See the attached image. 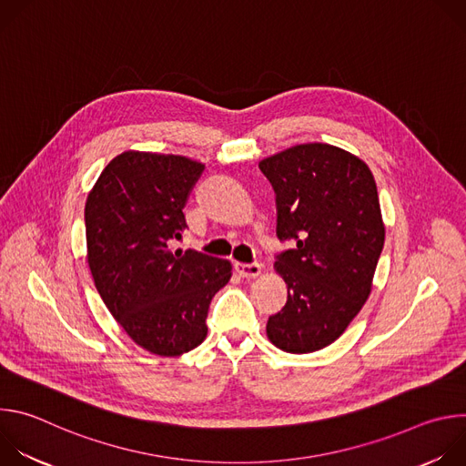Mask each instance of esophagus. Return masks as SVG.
<instances>
[{
  "mask_svg": "<svg viewBox=\"0 0 466 466\" xmlns=\"http://www.w3.org/2000/svg\"><path fill=\"white\" fill-rule=\"evenodd\" d=\"M234 269L243 279H256V277L261 275V265L259 263H241V261H236L234 263Z\"/></svg>",
  "mask_w": 466,
  "mask_h": 466,
  "instance_id": "esophagus-1",
  "label": "esophagus"
}]
</instances>
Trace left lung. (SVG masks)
I'll return each instance as SVG.
<instances>
[{
    "instance_id": "8db88e82",
    "label": "left lung",
    "mask_w": 466,
    "mask_h": 466,
    "mask_svg": "<svg viewBox=\"0 0 466 466\" xmlns=\"http://www.w3.org/2000/svg\"><path fill=\"white\" fill-rule=\"evenodd\" d=\"M277 193L280 239L295 248L275 261L288 302L268 320L269 341L309 354L343 336L372 291L385 241L372 171L329 144H300L259 164Z\"/></svg>"
}]
</instances>
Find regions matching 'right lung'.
<instances>
[{"label":"right lung","instance_id":"1","mask_svg":"<svg viewBox=\"0 0 466 466\" xmlns=\"http://www.w3.org/2000/svg\"><path fill=\"white\" fill-rule=\"evenodd\" d=\"M205 164L182 155L125 151L101 171L86 197V261L97 293L144 350L175 358L207 339L214 295L232 263L173 248L182 208Z\"/></svg>","mask_w":466,"mask_h":466}]
</instances>
